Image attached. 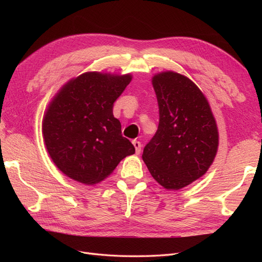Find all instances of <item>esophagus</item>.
<instances>
[{
  "mask_svg": "<svg viewBox=\"0 0 262 262\" xmlns=\"http://www.w3.org/2000/svg\"><path fill=\"white\" fill-rule=\"evenodd\" d=\"M132 143H133V146L134 147H136V153L137 154H140L141 153V142L140 141H137V140H134L133 142H132Z\"/></svg>",
  "mask_w": 262,
  "mask_h": 262,
  "instance_id": "34e87169",
  "label": "esophagus"
}]
</instances>
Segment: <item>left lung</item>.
<instances>
[{
  "mask_svg": "<svg viewBox=\"0 0 262 262\" xmlns=\"http://www.w3.org/2000/svg\"><path fill=\"white\" fill-rule=\"evenodd\" d=\"M152 83L160 123L142 158L158 184L178 190L208 171L217 152V126L207 98L188 77L167 71Z\"/></svg>",
  "mask_w": 262,
  "mask_h": 262,
  "instance_id": "8db88e82",
  "label": "left lung"
}]
</instances>
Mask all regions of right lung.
I'll use <instances>...</instances> for the list:
<instances>
[{
    "instance_id": "right-lung-1",
    "label": "right lung",
    "mask_w": 262,
    "mask_h": 262,
    "mask_svg": "<svg viewBox=\"0 0 262 262\" xmlns=\"http://www.w3.org/2000/svg\"><path fill=\"white\" fill-rule=\"evenodd\" d=\"M131 80V74L87 72L53 97L42 120L43 141L66 176L84 185L98 184L136 152L113 114L114 102Z\"/></svg>"
}]
</instances>
